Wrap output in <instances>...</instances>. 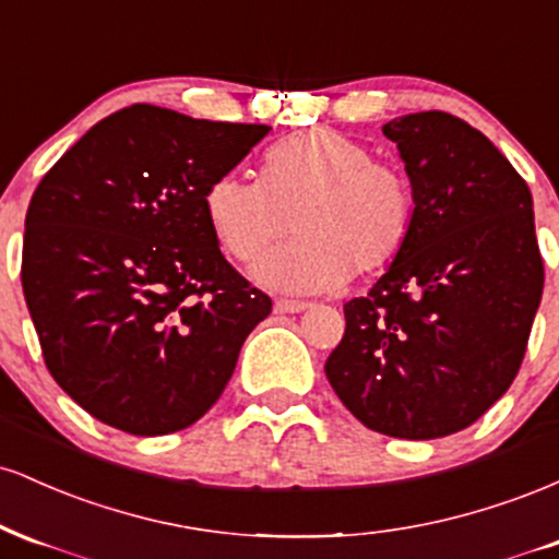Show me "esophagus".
<instances>
[{
    "mask_svg": "<svg viewBox=\"0 0 559 559\" xmlns=\"http://www.w3.org/2000/svg\"><path fill=\"white\" fill-rule=\"evenodd\" d=\"M310 307V301H301V299H275L273 310L281 312V316H286V312H301Z\"/></svg>",
    "mask_w": 559,
    "mask_h": 559,
    "instance_id": "esophagus-1",
    "label": "esophagus"
}]
</instances>
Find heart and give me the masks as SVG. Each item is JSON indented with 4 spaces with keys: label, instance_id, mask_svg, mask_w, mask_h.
<instances>
[{
    "label": "heart",
    "instance_id": "obj_1",
    "mask_svg": "<svg viewBox=\"0 0 559 559\" xmlns=\"http://www.w3.org/2000/svg\"><path fill=\"white\" fill-rule=\"evenodd\" d=\"M202 202L215 241L243 265L284 241L294 226L299 239L258 267L262 284L286 292H323L352 271H383L415 226L407 178L329 128L275 144L262 159V181L217 176Z\"/></svg>",
    "mask_w": 559,
    "mask_h": 559
}]
</instances>
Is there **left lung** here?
Instances as JSON below:
<instances>
[{
    "instance_id": "1",
    "label": "left lung",
    "mask_w": 559,
    "mask_h": 559,
    "mask_svg": "<svg viewBox=\"0 0 559 559\" xmlns=\"http://www.w3.org/2000/svg\"><path fill=\"white\" fill-rule=\"evenodd\" d=\"M413 183L415 226L344 305L325 376L370 431L439 439L476 423L521 370L544 288L528 183L449 112L383 126Z\"/></svg>"
}]
</instances>
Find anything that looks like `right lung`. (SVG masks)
I'll use <instances>...</instances> for the list:
<instances>
[{
	"label": "right lung",
	"instance_id": "add662e5",
	"mask_svg": "<svg viewBox=\"0 0 559 559\" xmlns=\"http://www.w3.org/2000/svg\"><path fill=\"white\" fill-rule=\"evenodd\" d=\"M267 131L131 105L36 186L25 305L49 373L96 420L133 436L189 428L271 316V297L221 254L202 202Z\"/></svg>",
	"mask_w": 559,
	"mask_h": 559
}]
</instances>
